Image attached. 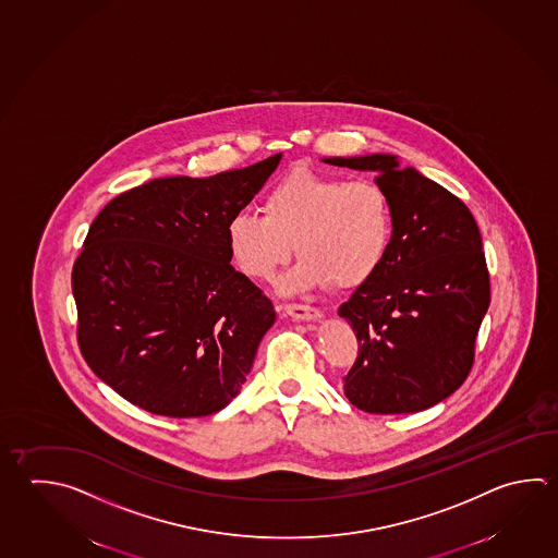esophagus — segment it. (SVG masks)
Instances as JSON below:
<instances>
[{
    "label": "esophagus",
    "instance_id": "obj_1",
    "mask_svg": "<svg viewBox=\"0 0 558 558\" xmlns=\"http://www.w3.org/2000/svg\"><path fill=\"white\" fill-rule=\"evenodd\" d=\"M284 312L288 316L300 319V322H316L322 317V312L314 305L286 304Z\"/></svg>",
    "mask_w": 558,
    "mask_h": 558
}]
</instances>
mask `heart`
Returning a JSON list of instances; mask_svg holds the SVG:
<instances>
[{"label": "heart", "mask_w": 558, "mask_h": 558, "mask_svg": "<svg viewBox=\"0 0 558 558\" xmlns=\"http://www.w3.org/2000/svg\"><path fill=\"white\" fill-rule=\"evenodd\" d=\"M264 215L236 210L227 221V244L241 272L270 280L294 242L300 260L290 288L365 284L389 254L395 217L389 193L373 179L339 178L298 168L264 195Z\"/></svg>", "instance_id": "heart-1"}]
</instances>
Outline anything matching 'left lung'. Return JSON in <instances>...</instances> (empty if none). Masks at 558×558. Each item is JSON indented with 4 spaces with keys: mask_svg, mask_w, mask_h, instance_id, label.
Listing matches in <instances>:
<instances>
[{
    "mask_svg": "<svg viewBox=\"0 0 558 558\" xmlns=\"http://www.w3.org/2000/svg\"><path fill=\"white\" fill-rule=\"evenodd\" d=\"M324 161L375 171L395 217L385 263L339 307L359 341L343 377L345 397L371 414L430 409L470 375L489 307L477 222L462 199L416 169L400 168L395 156Z\"/></svg>",
    "mask_w": 558,
    "mask_h": 558,
    "instance_id": "8db88e82",
    "label": "left lung"
}]
</instances>
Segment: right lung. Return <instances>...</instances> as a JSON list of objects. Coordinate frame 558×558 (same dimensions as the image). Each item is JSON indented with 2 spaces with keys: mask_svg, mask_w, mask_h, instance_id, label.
Instances as JSON below:
<instances>
[{
  "mask_svg": "<svg viewBox=\"0 0 558 558\" xmlns=\"http://www.w3.org/2000/svg\"><path fill=\"white\" fill-rule=\"evenodd\" d=\"M280 159L151 179L96 215L73 266L76 339L96 377L128 402L195 418L239 395L276 312L232 268L225 229Z\"/></svg>",
  "mask_w": 558,
  "mask_h": 558,
  "instance_id": "1",
  "label": "right lung"
}]
</instances>
